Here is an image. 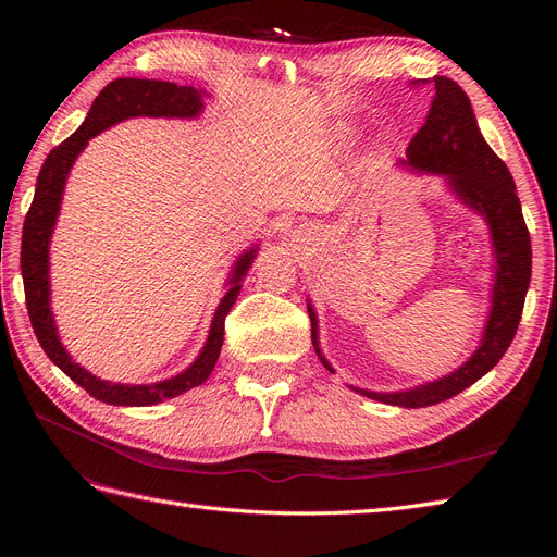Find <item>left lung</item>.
Instances as JSON below:
<instances>
[{"label": "left lung", "instance_id": "left-lung-1", "mask_svg": "<svg viewBox=\"0 0 557 557\" xmlns=\"http://www.w3.org/2000/svg\"><path fill=\"white\" fill-rule=\"evenodd\" d=\"M428 83L432 86V104L423 127L418 129L407 148V164L420 172L444 174L453 193L485 218L493 234L497 272L493 285V309L483 332V342L460 369H455L453 374L440 381L401 393H372L356 387L369 399L407 409L446 401L491 372L513 342L532 276L530 232L520 211L511 172L481 137L469 97L458 83L446 76H434L432 81H413V88L428 86ZM309 318L311 339L320 356L318 325L311 307ZM320 360L332 372L323 356Z\"/></svg>", "mask_w": 557, "mask_h": 557}]
</instances>
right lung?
Here are the masks:
<instances>
[{
    "mask_svg": "<svg viewBox=\"0 0 557 557\" xmlns=\"http://www.w3.org/2000/svg\"><path fill=\"white\" fill-rule=\"evenodd\" d=\"M201 107H205L201 104V92L190 86H176V83L170 81L115 78L97 95L86 123H83L72 137H66L60 146L50 150L37 178V190L25 215L21 244V272L25 283V305L29 313V323L44 352L53 360V364H58L66 376L83 387V391L104 404H115V407H148V404H158L188 393L209 379L223 348L225 318L234 301H237L242 288L239 278L248 272L252 258H256V248L244 252L237 267H234V276L230 278L232 288L227 290L221 307H218L213 315L209 339L205 348H201L199 358L185 369L183 374L150 385H123L102 381L86 372V369L70 358V352L64 350V346L58 339L55 320L53 313H50L48 242L50 234H53V225L60 211L66 174H70L76 156L86 148L88 139L97 137L99 132H104L113 123H121L132 115L195 117L201 111Z\"/></svg>",
    "mask_w": 557,
    "mask_h": 557,
    "instance_id": "right-lung-1",
    "label": "right lung"
}]
</instances>
